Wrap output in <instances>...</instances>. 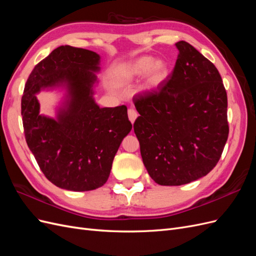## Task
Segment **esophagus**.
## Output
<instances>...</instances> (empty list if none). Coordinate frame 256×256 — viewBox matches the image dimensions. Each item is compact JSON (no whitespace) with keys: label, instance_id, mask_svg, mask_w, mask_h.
<instances>
[{"label":"esophagus","instance_id":"esophagus-1","mask_svg":"<svg viewBox=\"0 0 256 256\" xmlns=\"http://www.w3.org/2000/svg\"><path fill=\"white\" fill-rule=\"evenodd\" d=\"M128 118H129V120L134 124V120H136V118H138L136 111L134 109H129V110H128Z\"/></svg>","mask_w":256,"mask_h":256}]
</instances>
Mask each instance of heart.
I'll return each instance as SVG.
<instances>
[{"instance_id": "1", "label": "heart", "mask_w": 256, "mask_h": 256, "mask_svg": "<svg viewBox=\"0 0 256 256\" xmlns=\"http://www.w3.org/2000/svg\"><path fill=\"white\" fill-rule=\"evenodd\" d=\"M168 74L170 65L166 60L140 56L122 65L116 72V78L122 83H129L144 76V88L152 90L159 88Z\"/></svg>"}]
</instances>
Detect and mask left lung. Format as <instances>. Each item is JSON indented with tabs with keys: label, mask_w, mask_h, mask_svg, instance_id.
<instances>
[{
	"label": "left lung",
	"mask_w": 256,
	"mask_h": 256,
	"mask_svg": "<svg viewBox=\"0 0 256 256\" xmlns=\"http://www.w3.org/2000/svg\"><path fill=\"white\" fill-rule=\"evenodd\" d=\"M175 46L180 53L171 78L134 98L143 164L161 186L207 175L228 136V96L218 69L190 44Z\"/></svg>",
	"instance_id": "1"
}]
</instances>
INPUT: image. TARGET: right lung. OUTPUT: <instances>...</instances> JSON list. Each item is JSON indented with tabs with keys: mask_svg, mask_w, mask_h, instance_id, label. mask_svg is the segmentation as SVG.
Returning <instances> with one entry per match:
<instances>
[{
	"mask_svg": "<svg viewBox=\"0 0 256 256\" xmlns=\"http://www.w3.org/2000/svg\"><path fill=\"white\" fill-rule=\"evenodd\" d=\"M100 56L60 46L38 63L21 100L26 140L44 176L56 187L90 191L109 178L118 147L132 125L126 106L100 108L95 88ZM64 92L56 118L40 114L36 94Z\"/></svg>",
	"mask_w": 256,
	"mask_h": 256,
	"instance_id": "add662e5",
	"label": "right lung"
}]
</instances>
